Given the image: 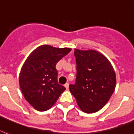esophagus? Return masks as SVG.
<instances>
[{
	"instance_id": "obj_1",
	"label": "esophagus",
	"mask_w": 134,
	"mask_h": 134,
	"mask_svg": "<svg viewBox=\"0 0 134 134\" xmlns=\"http://www.w3.org/2000/svg\"><path fill=\"white\" fill-rule=\"evenodd\" d=\"M65 87L66 88V89H68V88H69V83H66L65 84Z\"/></svg>"
}]
</instances>
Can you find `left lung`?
I'll return each mask as SVG.
<instances>
[{"label": "left lung", "instance_id": "left-lung-1", "mask_svg": "<svg viewBox=\"0 0 134 134\" xmlns=\"http://www.w3.org/2000/svg\"><path fill=\"white\" fill-rule=\"evenodd\" d=\"M76 78L69 91L83 112L94 113L110 100L116 86V74L105 56L95 50L74 49Z\"/></svg>", "mask_w": 134, "mask_h": 134}]
</instances>
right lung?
<instances>
[{"label":"right lung","instance_id":"1","mask_svg":"<svg viewBox=\"0 0 134 134\" xmlns=\"http://www.w3.org/2000/svg\"><path fill=\"white\" fill-rule=\"evenodd\" d=\"M71 51L49 45L38 47L28 56L19 73L24 98L38 111H46L55 103L65 88L58 82L56 64Z\"/></svg>","mask_w":134,"mask_h":134}]
</instances>
